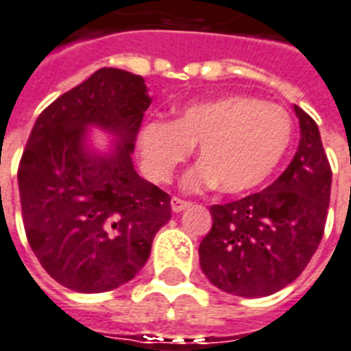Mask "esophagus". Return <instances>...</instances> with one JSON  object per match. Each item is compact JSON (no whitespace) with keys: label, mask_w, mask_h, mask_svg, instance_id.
Segmentation results:
<instances>
[{"label":"esophagus","mask_w":351,"mask_h":351,"mask_svg":"<svg viewBox=\"0 0 351 351\" xmlns=\"http://www.w3.org/2000/svg\"><path fill=\"white\" fill-rule=\"evenodd\" d=\"M189 205H191V202H186V199H181V197H178V196L172 197V210H173V213H181V210H185Z\"/></svg>","instance_id":"1"}]
</instances>
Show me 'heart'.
<instances>
[{
    "label": "heart",
    "instance_id": "1",
    "mask_svg": "<svg viewBox=\"0 0 351 351\" xmlns=\"http://www.w3.org/2000/svg\"><path fill=\"white\" fill-rule=\"evenodd\" d=\"M292 120L283 107L250 96H226L192 104L178 118L154 120L141 129L142 166L152 179L170 181L197 144V165L185 186L215 185L228 194L261 185L283 159Z\"/></svg>",
    "mask_w": 351,
    "mask_h": 351
}]
</instances>
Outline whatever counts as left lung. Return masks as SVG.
<instances>
[{"instance_id": "left-lung-1", "label": "left lung", "mask_w": 351, "mask_h": 351, "mask_svg": "<svg viewBox=\"0 0 351 351\" xmlns=\"http://www.w3.org/2000/svg\"><path fill=\"white\" fill-rule=\"evenodd\" d=\"M300 144L287 170L265 191L213 205L199 244L210 283L244 298L270 296L304 272L320 244L331 194V166L318 125L294 105Z\"/></svg>"}]
</instances>
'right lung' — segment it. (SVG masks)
Returning <instances> with one entry per match:
<instances>
[{"label":"right lung","instance_id":"1","mask_svg":"<svg viewBox=\"0 0 351 351\" xmlns=\"http://www.w3.org/2000/svg\"><path fill=\"white\" fill-rule=\"evenodd\" d=\"M149 104L141 75L101 68L36 118L18 166L23 228L44 270L66 289L105 292L131 281L172 216L170 196L131 160ZM88 125L119 136L112 154L86 149Z\"/></svg>","mask_w":351,"mask_h":351}]
</instances>
